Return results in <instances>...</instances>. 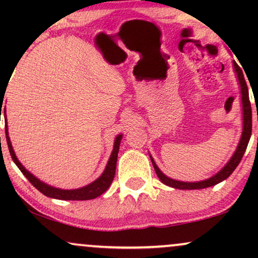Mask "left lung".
<instances>
[{
  "instance_id": "1",
  "label": "left lung",
  "mask_w": 258,
  "mask_h": 258,
  "mask_svg": "<svg viewBox=\"0 0 258 258\" xmlns=\"http://www.w3.org/2000/svg\"><path fill=\"white\" fill-rule=\"evenodd\" d=\"M232 64H234V70H235L236 76H237L239 89H241L242 115H243L242 116L243 117L242 135H241V139H239L238 146L236 148L235 153L232 154L230 160L227 162V164H225L224 167L217 172V174H215L209 178L204 179V181H199V182H183V181H177V179L168 177L167 175H164L163 172L160 170V168H158L157 164L155 163L153 156L150 155V160H151V163L154 165L155 171H156V174L158 176V178L161 179V182L164 183L165 185L171 186V188H175V189H179V190H194V189L209 188V186H213L215 184H217V183L227 179L229 176L232 174V171L235 170L239 162H241L243 155L245 153L246 147H248L250 136H251V128H252L251 104H250V101H249L248 86H246L244 76H243L242 69L239 68L238 64L235 61H232Z\"/></svg>"
}]
</instances>
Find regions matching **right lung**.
Here are the masks:
<instances>
[{"mask_svg": "<svg viewBox=\"0 0 258 258\" xmlns=\"http://www.w3.org/2000/svg\"><path fill=\"white\" fill-rule=\"evenodd\" d=\"M3 104V102H2ZM2 104H1V111H2ZM6 114V109H5ZM6 137H7V143H8L9 153L10 156H12L13 161L15 162V164L19 167V169L22 171V174L26 176L31 184H33L35 188H36L38 191H41L43 195L51 197V199L56 200H63V201H87V200H94L96 197L101 196L104 191H107L109 186H110L112 179L115 177V171H116V162H117V155L119 150V144H121V140L123 135L119 134L115 137L114 141V148H112L111 155L109 157V161L107 165H105L104 171L102 172L100 177L95 179L94 182L89 183L88 185H84L82 188L79 189H59L55 188V186L49 185L47 183L42 182L41 179H38L36 176H34L31 172L27 170L26 168L23 167L22 163L17 160L15 151L13 149L12 142H10V137L8 134V125H6Z\"/></svg>", "mask_w": 258, "mask_h": 258, "instance_id": "obj_1", "label": "right lung"}]
</instances>
